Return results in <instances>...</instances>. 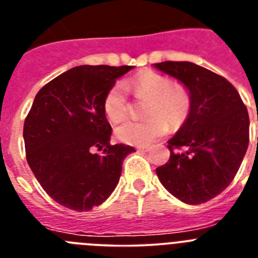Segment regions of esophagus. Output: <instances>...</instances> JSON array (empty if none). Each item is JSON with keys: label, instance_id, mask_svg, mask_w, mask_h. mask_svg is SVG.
I'll use <instances>...</instances> for the list:
<instances>
[{"label": "esophagus", "instance_id": "obj_1", "mask_svg": "<svg viewBox=\"0 0 258 258\" xmlns=\"http://www.w3.org/2000/svg\"><path fill=\"white\" fill-rule=\"evenodd\" d=\"M137 150H138V151H142V152H147L149 151V147H137Z\"/></svg>", "mask_w": 258, "mask_h": 258}]
</instances>
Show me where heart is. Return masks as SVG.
<instances>
[{"instance_id": "heart-1", "label": "heart", "mask_w": 258, "mask_h": 258, "mask_svg": "<svg viewBox=\"0 0 258 258\" xmlns=\"http://www.w3.org/2000/svg\"><path fill=\"white\" fill-rule=\"evenodd\" d=\"M126 89L137 97L149 98L145 109L147 118L142 121H125L116 126V137L127 145H149L166 133L168 125L179 126L190 113L191 94L186 86L173 85L169 77L146 71L124 84H113L106 93L104 113L115 122L121 121L127 113Z\"/></svg>"}]
</instances>
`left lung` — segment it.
<instances>
[{
    "mask_svg": "<svg viewBox=\"0 0 258 258\" xmlns=\"http://www.w3.org/2000/svg\"><path fill=\"white\" fill-rule=\"evenodd\" d=\"M154 67L191 94L190 113L168 141L169 160L156 174L173 197L202 204L222 192L239 170L249 143L247 107L225 77L195 63L168 60Z\"/></svg>",
    "mask_w": 258,
    "mask_h": 258,
    "instance_id": "8db88e82",
    "label": "left lung"
}]
</instances>
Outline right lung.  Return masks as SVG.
<instances>
[{
  "label": "right lung",
  "instance_id": "1",
  "mask_svg": "<svg viewBox=\"0 0 258 258\" xmlns=\"http://www.w3.org/2000/svg\"><path fill=\"white\" fill-rule=\"evenodd\" d=\"M132 68L79 66L36 95L23 129L27 161L47 195L66 208L101 206L117 186L125 156L136 151L109 143L112 127L103 109L108 89Z\"/></svg>",
  "mask_w": 258,
  "mask_h": 258
}]
</instances>
